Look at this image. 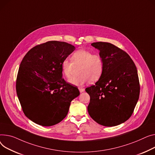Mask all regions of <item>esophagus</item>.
Instances as JSON below:
<instances>
[{
	"instance_id": "34e87169",
	"label": "esophagus",
	"mask_w": 155,
	"mask_h": 155,
	"mask_svg": "<svg viewBox=\"0 0 155 155\" xmlns=\"http://www.w3.org/2000/svg\"><path fill=\"white\" fill-rule=\"evenodd\" d=\"M78 90H79L80 93H82V92H84L85 91V89L84 88H82V87H79Z\"/></svg>"
}]
</instances>
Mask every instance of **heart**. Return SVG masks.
I'll return each mask as SVG.
<instances>
[{
    "label": "heart",
    "instance_id": "obj_1",
    "mask_svg": "<svg viewBox=\"0 0 155 155\" xmlns=\"http://www.w3.org/2000/svg\"><path fill=\"white\" fill-rule=\"evenodd\" d=\"M79 75L73 77L70 82L73 85L81 86L87 82L94 83L102 76L105 70V62L102 56L99 54H94L90 50L80 49L73 54L71 61L65 59L61 64L62 75L70 78L75 67H79Z\"/></svg>",
    "mask_w": 155,
    "mask_h": 155
}]
</instances>
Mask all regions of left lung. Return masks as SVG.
<instances>
[{"label": "left lung", "mask_w": 155, "mask_h": 155, "mask_svg": "<svg viewBox=\"0 0 155 155\" xmlns=\"http://www.w3.org/2000/svg\"><path fill=\"white\" fill-rule=\"evenodd\" d=\"M91 45L100 50L105 70L95 85L85 89L90 97L88 111L98 124L117 126L130 118L138 100L137 69L130 55L118 47L103 42Z\"/></svg>", "instance_id": "obj_1"}]
</instances>
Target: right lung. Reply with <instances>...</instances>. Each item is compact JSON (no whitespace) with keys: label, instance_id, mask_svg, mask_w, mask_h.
Masks as SVG:
<instances>
[{"label":"right lung","instance_id":"obj_1","mask_svg":"<svg viewBox=\"0 0 155 155\" xmlns=\"http://www.w3.org/2000/svg\"><path fill=\"white\" fill-rule=\"evenodd\" d=\"M75 47L48 41L31 48L22 59L16 80V91L25 115L38 125L50 127L67 116L78 89L62 78L61 64Z\"/></svg>","mask_w":155,"mask_h":155}]
</instances>
